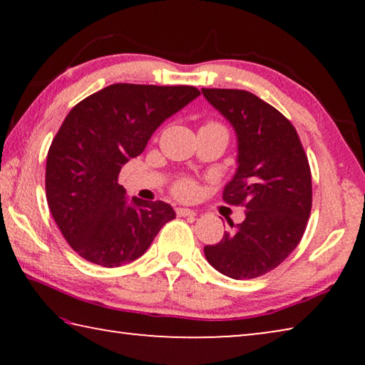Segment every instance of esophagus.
<instances>
[{"label":"esophagus","instance_id":"1","mask_svg":"<svg viewBox=\"0 0 365 365\" xmlns=\"http://www.w3.org/2000/svg\"><path fill=\"white\" fill-rule=\"evenodd\" d=\"M175 214L178 215V217H195L196 215L195 211H191V209H187V207H177Z\"/></svg>","mask_w":365,"mask_h":365}]
</instances>
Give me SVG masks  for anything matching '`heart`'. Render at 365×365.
I'll list each match as a JSON object with an SVG mask.
<instances>
[{"label":"heart","mask_w":365,"mask_h":365,"mask_svg":"<svg viewBox=\"0 0 365 365\" xmlns=\"http://www.w3.org/2000/svg\"><path fill=\"white\" fill-rule=\"evenodd\" d=\"M196 183L193 180H190V178H182V180H178L174 185L175 196L182 197V200H191V197L196 196Z\"/></svg>","instance_id":"b5f03b06"}]
</instances>
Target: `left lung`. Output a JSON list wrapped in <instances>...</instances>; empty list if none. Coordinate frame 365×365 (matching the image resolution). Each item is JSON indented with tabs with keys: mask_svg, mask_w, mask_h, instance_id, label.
Listing matches in <instances>:
<instances>
[{
	"mask_svg": "<svg viewBox=\"0 0 365 365\" xmlns=\"http://www.w3.org/2000/svg\"><path fill=\"white\" fill-rule=\"evenodd\" d=\"M201 91L238 137V169L222 200L246 207L242 224H230L233 232L205 246V255L230 279H256L285 261L306 232L311 168L298 132L280 110L246 90Z\"/></svg>",
	"mask_w": 365,
	"mask_h": 365,
	"instance_id": "left-lung-1",
	"label": "left lung"
}]
</instances>
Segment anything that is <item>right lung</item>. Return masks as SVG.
Listing matches in <instances>:
<instances>
[{"label": "right lung", "mask_w": 365, "mask_h": 365, "mask_svg": "<svg viewBox=\"0 0 365 365\" xmlns=\"http://www.w3.org/2000/svg\"><path fill=\"white\" fill-rule=\"evenodd\" d=\"M200 95L190 85L114 83L71 109L48 150L45 187L53 219L78 256L119 267L175 219L164 201L133 197L127 205L117 180L160 123Z\"/></svg>", "instance_id": "add662e5"}]
</instances>
